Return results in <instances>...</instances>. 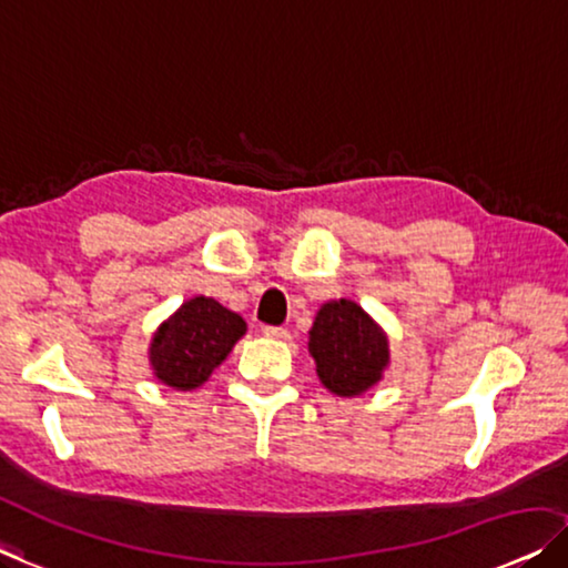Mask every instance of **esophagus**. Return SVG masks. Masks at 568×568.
I'll return each mask as SVG.
<instances>
[{"mask_svg":"<svg viewBox=\"0 0 568 568\" xmlns=\"http://www.w3.org/2000/svg\"><path fill=\"white\" fill-rule=\"evenodd\" d=\"M264 335H266V338H274V341H286V338H290V331H286V327L266 325L264 327Z\"/></svg>","mask_w":568,"mask_h":568,"instance_id":"obj_1","label":"esophagus"}]
</instances>
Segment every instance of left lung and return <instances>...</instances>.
I'll return each instance as SVG.
<instances>
[{
	"instance_id": "8db88e82",
	"label": "left lung",
	"mask_w": 568,
	"mask_h": 568,
	"mask_svg": "<svg viewBox=\"0 0 568 568\" xmlns=\"http://www.w3.org/2000/svg\"><path fill=\"white\" fill-rule=\"evenodd\" d=\"M307 345L320 382L338 397L368 392L389 366L386 333L351 300H333L320 307Z\"/></svg>"
}]
</instances>
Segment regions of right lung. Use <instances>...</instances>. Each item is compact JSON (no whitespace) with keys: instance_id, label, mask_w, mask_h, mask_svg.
<instances>
[{"instance_id":"1","label":"right lung","mask_w":568,"mask_h":568,"mask_svg":"<svg viewBox=\"0 0 568 568\" xmlns=\"http://www.w3.org/2000/svg\"><path fill=\"white\" fill-rule=\"evenodd\" d=\"M245 335V320L212 297H192L153 333L148 361L155 379L192 392L210 379Z\"/></svg>"}]
</instances>
